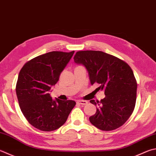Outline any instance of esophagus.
Instances as JSON below:
<instances>
[{
  "label": "esophagus",
  "instance_id": "1",
  "mask_svg": "<svg viewBox=\"0 0 156 156\" xmlns=\"http://www.w3.org/2000/svg\"><path fill=\"white\" fill-rule=\"evenodd\" d=\"M77 102L79 104H81V105H86L88 104V101L85 100H78Z\"/></svg>",
  "mask_w": 156,
  "mask_h": 156
}]
</instances>
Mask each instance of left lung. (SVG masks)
<instances>
[{
	"mask_svg": "<svg viewBox=\"0 0 156 156\" xmlns=\"http://www.w3.org/2000/svg\"><path fill=\"white\" fill-rule=\"evenodd\" d=\"M73 60L83 65L89 73L91 85L100 84L106 97L90 102L97 106L94 115L89 117L93 126L103 131L121 127L131 116L136 100L137 83L128 64L116 56L101 51H78Z\"/></svg>",
	"mask_w": 156,
	"mask_h": 156,
	"instance_id": "1",
	"label": "left lung"
}]
</instances>
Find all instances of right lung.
Returning a JSON list of instances; mask_svg holds the SVG:
<instances>
[{
    "instance_id": "add662e5",
    "label": "right lung",
    "mask_w": 156,
    "mask_h": 156,
    "mask_svg": "<svg viewBox=\"0 0 156 156\" xmlns=\"http://www.w3.org/2000/svg\"><path fill=\"white\" fill-rule=\"evenodd\" d=\"M74 51H52L28 61L19 73L16 95L25 118L41 131L57 129L66 122L76 105L73 100H53L51 87L69 63Z\"/></svg>"
}]
</instances>
